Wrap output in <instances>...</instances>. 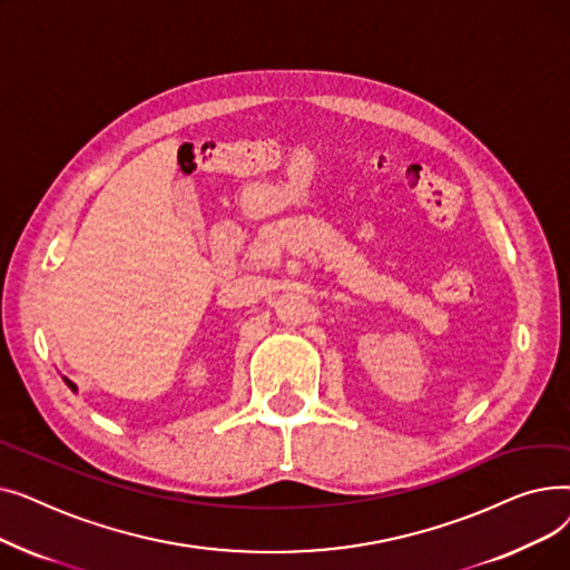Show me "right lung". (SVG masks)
Here are the masks:
<instances>
[{
  "instance_id": "1",
  "label": "right lung",
  "mask_w": 570,
  "mask_h": 570,
  "mask_svg": "<svg viewBox=\"0 0 570 570\" xmlns=\"http://www.w3.org/2000/svg\"><path fill=\"white\" fill-rule=\"evenodd\" d=\"M65 381H67V383H69V387H71V391H76V385H73V383H71V381H69V379H65Z\"/></svg>"
}]
</instances>
